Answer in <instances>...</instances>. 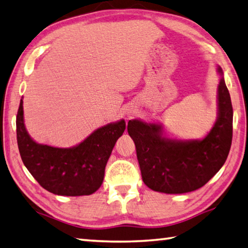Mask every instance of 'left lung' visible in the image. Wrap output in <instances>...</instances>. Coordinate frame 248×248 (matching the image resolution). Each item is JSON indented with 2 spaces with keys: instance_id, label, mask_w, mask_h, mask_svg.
Masks as SVG:
<instances>
[{
  "instance_id": "obj_1",
  "label": "left lung",
  "mask_w": 248,
  "mask_h": 248,
  "mask_svg": "<svg viewBox=\"0 0 248 248\" xmlns=\"http://www.w3.org/2000/svg\"><path fill=\"white\" fill-rule=\"evenodd\" d=\"M222 76V70L218 67ZM218 120L203 140L180 141L162 136L160 125L129 121L144 184L157 192L179 194L200 189L217 174L232 142L233 109L227 85L218 86Z\"/></svg>"
}]
</instances>
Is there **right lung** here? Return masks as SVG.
Wrapping results in <instances>:
<instances>
[{
    "instance_id": "add662e5",
    "label": "right lung",
    "mask_w": 248,
    "mask_h": 248,
    "mask_svg": "<svg viewBox=\"0 0 248 248\" xmlns=\"http://www.w3.org/2000/svg\"><path fill=\"white\" fill-rule=\"evenodd\" d=\"M23 101L17 112V143L27 170L45 190L58 195H90L100 188L114 144L126 128L125 121L95 130L78 146L62 149L39 144L23 124Z\"/></svg>"
}]
</instances>
